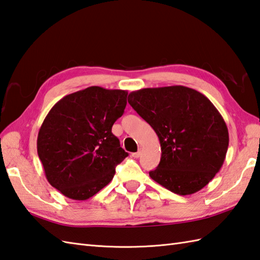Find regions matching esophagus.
<instances>
[{"label": "esophagus", "instance_id": "esophagus-1", "mask_svg": "<svg viewBox=\"0 0 260 260\" xmlns=\"http://www.w3.org/2000/svg\"><path fill=\"white\" fill-rule=\"evenodd\" d=\"M141 155V149L140 150H138L137 152H135V153H132V157L134 158H139Z\"/></svg>", "mask_w": 260, "mask_h": 260}]
</instances>
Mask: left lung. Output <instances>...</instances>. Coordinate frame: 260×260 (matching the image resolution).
<instances>
[{
    "label": "left lung",
    "mask_w": 260,
    "mask_h": 260,
    "mask_svg": "<svg viewBox=\"0 0 260 260\" xmlns=\"http://www.w3.org/2000/svg\"><path fill=\"white\" fill-rule=\"evenodd\" d=\"M128 102L152 126L161 146L149 176L166 189L186 196L207 186L226 158V122L208 98L182 85L131 92Z\"/></svg>",
    "instance_id": "obj_1"
}]
</instances>
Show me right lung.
Instances as JSON below:
<instances>
[{
  "instance_id": "obj_1",
  "label": "right lung",
  "mask_w": 260,
  "mask_h": 260,
  "mask_svg": "<svg viewBox=\"0 0 260 260\" xmlns=\"http://www.w3.org/2000/svg\"><path fill=\"white\" fill-rule=\"evenodd\" d=\"M128 92L89 86L57 101L38 135V154L48 181L66 197L86 200L112 180L128 152L112 125Z\"/></svg>"
}]
</instances>
